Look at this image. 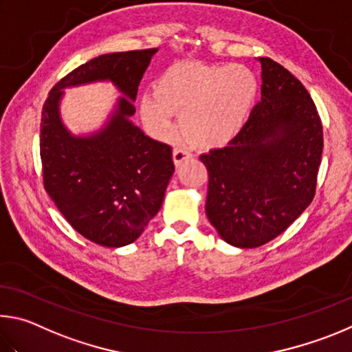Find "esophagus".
Here are the masks:
<instances>
[{
    "mask_svg": "<svg viewBox=\"0 0 352 352\" xmlns=\"http://www.w3.org/2000/svg\"><path fill=\"white\" fill-rule=\"evenodd\" d=\"M190 157V153L187 150H182V148H175L173 150V162H175V165H181L184 160Z\"/></svg>",
    "mask_w": 352,
    "mask_h": 352,
    "instance_id": "1",
    "label": "esophagus"
}]
</instances>
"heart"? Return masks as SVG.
<instances>
[{"label": "heart", "mask_w": 352, "mask_h": 352, "mask_svg": "<svg viewBox=\"0 0 352 352\" xmlns=\"http://www.w3.org/2000/svg\"><path fill=\"white\" fill-rule=\"evenodd\" d=\"M153 97H144L140 114L162 138L170 135L173 114H181V129L193 145L218 148L241 133L254 109L258 80L244 65L181 61L160 74Z\"/></svg>", "instance_id": "obj_1"}]
</instances>
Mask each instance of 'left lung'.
Returning <instances> with one entry per match:
<instances>
[{
  "instance_id": "8db88e82",
  "label": "left lung",
  "mask_w": 352,
  "mask_h": 352,
  "mask_svg": "<svg viewBox=\"0 0 352 352\" xmlns=\"http://www.w3.org/2000/svg\"><path fill=\"white\" fill-rule=\"evenodd\" d=\"M261 100L235 139L202 154L206 213L219 236L254 249L285 232L316 195L323 126L298 78L260 57Z\"/></svg>"
}]
</instances>
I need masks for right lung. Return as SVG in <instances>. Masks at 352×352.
Wrapping results in <instances>:
<instances>
[{"instance_id": "obj_1", "label": "right lung", "mask_w": 352, "mask_h": 352, "mask_svg": "<svg viewBox=\"0 0 352 352\" xmlns=\"http://www.w3.org/2000/svg\"><path fill=\"white\" fill-rule=\"evenodd\" d=\"M157 49L104 54L67 74L43 104V182L80 235L104 248L138 239L156 217L175 173L171 146L145 135L129 120L142 77ZM111 81L122 92L102 130L72 135L60 122L63 89Z\"/></svg>"}]
</instances>
